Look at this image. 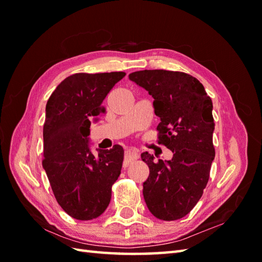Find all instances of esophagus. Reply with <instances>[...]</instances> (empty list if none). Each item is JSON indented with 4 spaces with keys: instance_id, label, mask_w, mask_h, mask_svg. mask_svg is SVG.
<instances>
[{
    "instance_id": "1",
    "label": "esophagus",
    "mask_w": 262,
    "mask_h": 262,
    "mask_svg": "<svg viewBox=\"0 0 262 262\" xmlns=\"http://www.w3.org/2000/svg\"><path fill=\"white\" fill-rule=\"evenodd\" d=\"M138 157H140V154H138V151L136 148L127 149L125 152V163H124L125 166H127L130 162H133V161L137 160Z\"/></svg>"
}]
</instances>
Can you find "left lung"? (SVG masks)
<instances>
[{
	"label": "left lung",
	"mask_w": 262,
	"mask_h": 262,
	"mask_svg": "<svg viewBox=\"0 0 262 262\" xmlns=\"http://www.w3.org/2000/svg\"><path fill=\"white\" fill-rule=\"evenodd\" d=\"M152 96L160 117L159 143L173 153L169 161L141 154L149 176L143 183L149 211L163 221L182 219L202 198L215 158L213 102L196 77L182 72L144 70L129 74Z\"/></svg>",
	"instance_id": "8db88e82"
}]
</instances>
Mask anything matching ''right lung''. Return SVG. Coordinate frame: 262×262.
<instances>
[{
  "label": "right lung",
  "instance_id": "obj_1",
  "mask_svg": "<svg viewBox=\"0 0 262 262\" xmlns=\"http://www.w3.org/2000/svg\"><path fill=\"white\" fill-rule=\"evenodd\" d=\"M126 74L76 73L60 82L49 97L43 124V160L57 203L75 220L97 219L108 207L111 187L120 174L124 149L90 147L91 121L104 113L102 102Z\"/></svg>",
  "mask_w": 262,
  "mask_h": 262
}]
</instances>
